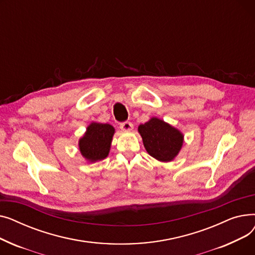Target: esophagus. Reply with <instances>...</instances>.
<instances>
[{"label":"esophagus","instance_id":"esophagus-1","mask_svg":"<svg viewBox=\"0 0 255 255\" xmlns=\"http://www.w3.org/2000/svg\"><path fill=\"white\" fill-rule=\"evenodd\" d=\"M120 128L122 129L123 131H127L128 132V131H131L133 129V125L130 122H123V123L120 124Z\"/></svg>","mask_w":255,"mask_h":255}]
</instances>
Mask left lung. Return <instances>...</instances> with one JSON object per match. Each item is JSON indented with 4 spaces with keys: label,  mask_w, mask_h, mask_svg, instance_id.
<instances>
[{
    "label": "left lung",
    "mask_w": 255,
    "mask_h": 255,
    "mask_svg": "<svg viewBox=\"0 0 255 255\" xmlns=\"http://www.w3.org/2000/svg\"><path fill=\"white\" fill-rule=\"evenodd\" d=\"M138 132L146 152L158 161H171L182 149V132L158 118L139 125Z\"/></svg>",
    "instance_id": "8db88e82"
}]
</instances>
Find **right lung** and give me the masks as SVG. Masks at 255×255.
<instances>
[{
	"mask_svg": "<svg viewBox=\"0 0 255 255\" xmlns=\"http://www.w3.org/2000/svg\"><path fill=\"white\" fill-rule=\"evenodd\" d=\"M115 134V128L110 124L91 123L84 136L79 139V151L89 162H96L107 157Z\"/></svg>",
	"mask_w": 255,
	"mask_h": 255,
	"instance_id": "1",
	"label": "right lung"
}]
</instances>
